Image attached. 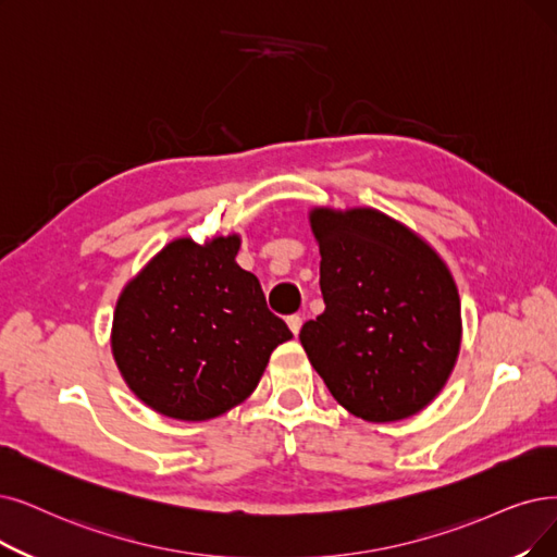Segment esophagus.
<instances>
[{"instance_id":"34e87169","label":"esophagus","mask_w":557,"mask_h":557,"mask_svg":"<svg viewBox=\"0 0 557 557\" xmlns=\"http://www.w3.org/2000/svg\"><path fill=\"white\" fill-rule=\"evenodd\" d=\"M301 318L299 315H290V318H287V326H290V331L295 333V336H297V333L301 331Z\"/></svg>"}]
</instances>
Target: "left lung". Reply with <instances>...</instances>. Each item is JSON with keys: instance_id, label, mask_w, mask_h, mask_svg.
I'll return each instance as SVG.
<instances>
[{"instance_id": "1", "label": "left lung", "mask_w": 557, "mask_h": 557, "mask_svg": "<svg viewBox=\"0 0 557 557\" xmlns=\"http://www.w3.org/2000/svg\"><path fill=\"white\" fill-rule=\"evenodd\" d=\"M324 313L299 341L331 395L368 422L403 420L446 386L461 345L448 264L411 228L372 208H313Z\"/></svg>"}]
</instances>
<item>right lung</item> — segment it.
<instances>
[{
	"label": "right lung",
	"mask_w": 557,
	"mask_h": 557,
	"mask_svg": "<svg viewBox=\"0 0 557 557\" xmlns=\"http://www.w3.org/2000/svg\"><path fill=\"white\" fill-rule=\"evenodd\" d=\"M239 235L173 239L116 301L111 351L144 405L208 420L247 399L272 351L293 338L258 278L235 262Z\"/></svg>",
	"instance_id": "obj_1"
}]
</instances>
